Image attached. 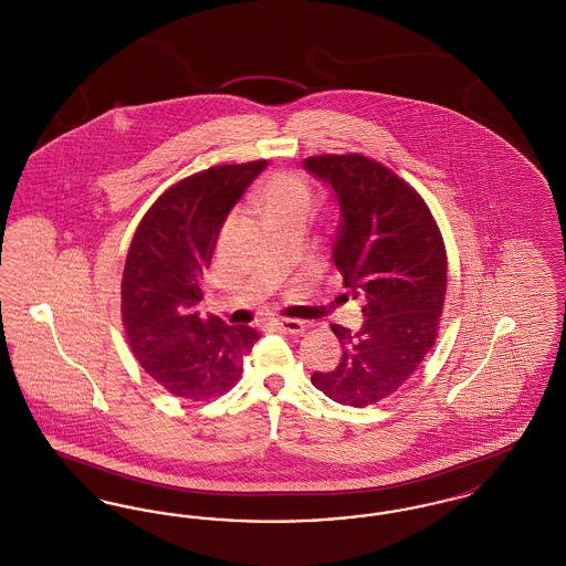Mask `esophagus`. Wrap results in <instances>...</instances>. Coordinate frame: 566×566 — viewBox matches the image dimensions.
<instances>
[{"label": "esophagus", "instance_id": "esophagus-1", "mask_svg": "<svg viewBox=\"0 0 566 566\" xmlns=\"http://www.w3.org/2000/svg\"><path fill=\"white\" fill-rule=\"evenodd\" d=\"M273 326L284 331V333H291V335H298L305 331V323L303 321H293V318H280V321H273Z\"/></svg>", "mask_w": 566, "mask_h": 566}]
</instances>
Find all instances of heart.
Wrapping results in <instances>:
<instances>
[{
	"label": "heart",
	"instance_id": "obj_1",
	"mask_svg": "<svg viewBox=\"0 0 566 566\" xmlns=\"http://www.w3.org/2000/svg\"><path fill=\"white\" fill-rule=\"evenodd\" d=\"M259 203L270 222L286 216H307L312 192L301 176L291 171H275L259 190Z\"/></svg>",
	"mask_w": 566,
	"mask_h": 566
}]
</instances>
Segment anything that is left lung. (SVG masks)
I'll return each instance as SVG.
<instances>
[{
  "mask_svg": "<svg viewBox=\"0 0 566 566\" xmlns=\"http://www.w3.org/2000/svg\"><path fill=\"white\" fill-rule=\"evenodd\" d=\"M303 167L335 197L333 263L348 293L363 298L365 316L356 333L331 324L344 354L333 371L312 374V384L337 403H377L434 344L448 284L443 240L422 197L374 159L323 155Z\"/></svg>",
  "mask_w": 566,
  "mask_h": 566,
  "instance_id": "1",
  "label": "left lung"
}]
</instances>
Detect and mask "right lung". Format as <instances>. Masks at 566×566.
<instances>
[{"label":"right lung","mask_w":566,"mask_h":566,"mask_svg":"<svg viewBox=\"0 0 566 566\" xmlns=\"http://www.w3.org/2000/svg\"><path fill=\"white\" fill-rule=\"evenodd\" d=\"M268 161L216 165L165 190L142 218L123 271V324L142 369L174 397L233 388L259 333L199 316L218 233Z\"/></svg>","instance_id":"obj_1"}]
</instances>
